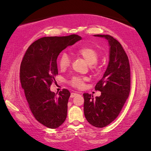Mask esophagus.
Wrapping results in <instances>:
<instances>
[{
	"label": "esophagus",
	"mask_w": 151,
	"mask_h": 151,
	"mask_svg": "<svg viewBox=\"0 0 151 151\" xmlns=\"http://www.w3.org/2000/svg\"><path fill=\"white\" fill-rule=\"evenodd\" d=\"M77 95H78V93H71V98H74V97L77 96Z\"/></svg>",
	"instance_id": "34e87169"
}]
</instances>
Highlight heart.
<instances>
[{"mask_svg": "<svg viewBox=\"0 0 151 151\" xmlns=\"http://www.w3.org/2000/svg\"><path fill=\"white\" fill-rule=\"evenodd\" d=\"M75 53L78 56L85 60L90 65L91 69H94L99 58V53L96 49L91 47H82L75 51ZM71 60L66 53H63L59 58L58 65L61 70H65L70 65ZM87 78L82 76H73L69 81V83L75 88H80L84 86Z\"/></svg>", "mask_w": 151, "mask_h": 151, "instance_id": "b5f03b06", "label": "heart"}]
</instances>
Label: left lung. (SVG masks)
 I'll list each match as a JSON object with an SVG mask.
<instances>
[{
	"label": "left lung",
	"instance_id": "obj_1",
	"mask_svg": "<svg viewBox=\"0 0 151 151\" xmlns=\"http://www.w3.org/2000/svg\"><path fill=\"white\" fill-rule=\"evenodd\" d=\"M105 38L110 46L109 63L95 89L101 91L96 97L84 93V113L89 124L102 128L114 121L121 112L131 89L129 58L120 43L109 35H94Z\"/></svg>",
	"mask_w": 151,
	"mask_h": 151
}]
</instances>
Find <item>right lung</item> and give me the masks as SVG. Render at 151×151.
<instances>
[{
  "label": "right lung",
  "mask_w": 151,
  "mask_h": 151,
  "mask_svg": "<svg viewBox=\"0 0 151 151\" xmlns=\"http://www.w3.org/2000/svg\"><path fill=\"white\" fill-rule=\"evenodd\" d=\"M81 39L76 34L43 37L29 47L20 64V83L29 107L36 120L49 129H56L65 121L71 95L66 88L58 95L50 91L58 73V56Z\"/></svg>",
  "instance_id": "1"
}]
</instances>
